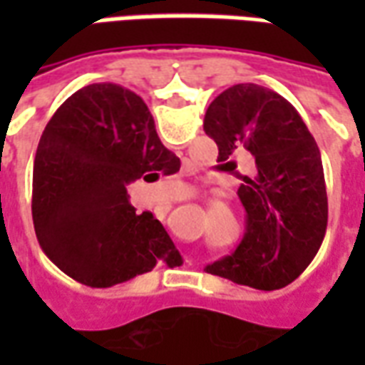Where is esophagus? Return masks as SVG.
Segmentation results:
<instances>
[{"mask_svg": "<svg viewBox=\"0 0 365 365\" xmlns=\"http://www.w3.org/2000/svg\"><path fill=\"white\" fill-rule=\"evenodd\" d=\"M174 201H182V199H172V201H170V203H174Z\"/></svg>", "mask_w": 365, "mask_h": 365, "instance_id": "1", "label": "esophagus"}]
</instances>
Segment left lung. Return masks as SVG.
Listing matches in <instances>:
<instances>
[{
	"mask_svg": "<svg viewBox=\"0 0 365 365\" xmlns=\"http://www.w3.org/2000/svg\"><path fill=\"white\" fill-rule=\"evenodd\" d=\"M203 128L217 146V162L250 152L256 160L242 175L238 197L246 232L237 250L207 266L256 289H282L297 279L319 252L329 203L321 150L293 105L264 86L237 83L215 97Z\"/></svg>",
	"mask_w": 365,
	"mask_h": 365,
	"instance_id": "8db88e82",
	"label": "left lung"
}]
</instances>
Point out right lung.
<instances>
[{
	"mask_svg": "<svg viewBox=\"0 0 365 365\" xmlns=\"http://www.w3.org/2000/svg\"><path fill=\"white\" fill-rule=\"evenodd\" d=\"M180 170L160 143L148 107L117 83H91L52 115L33 166V222L38 245L66 275L111 287L158 264L180 266L154 215L128 203L127 185Z\"/></svg>",
	"mask_w": 365,
	"mask_h": 365,
	"instance_id": "add662e5",
	"label": "right lung"
}]
</instances>
